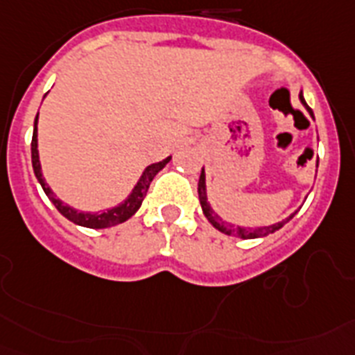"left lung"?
Segmentation results:
<instances>
[{
  "instance_id": "obj_1",
  "label": "left lung",
  "mask_w": 355,
  "mask_h": 355,
  "mask_svg": "<svg viewBox=\"0 0 355 355\" xmlns=\"http://www.w3.org/2000/svg\"><path fill=\"white\" fill-rule=\"evenodd\" d=\"M300 101L301 105H303L304 108H306V112L312 116V119H314V112H312V108L306 105V101H304V96H303V90L300 92ZM318 166V165H315ZM198 194H199V203H201V209H203V214L207 216V219L210 221V225H212L214 228H218L219 232L227 234V236H234V237H243V239H256V237H265L268 236V234H274L276 230H279L281 227L285 223H288L290 219L294 218L295 214H297V210L295 212H292L288 216V218H285L283 221H277V223L274 225H268V227H257V228H247V227H239V225H232L228 223V221H225L219 214L214 212V209L210 207L209 203V196H207V174H205V168L201 171V175H199V183H198Z\"/></svg>"
}]
</instances>
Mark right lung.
<instances>
[{
    "instance_id": "1",
    "label": "right lung",
    "mask_w": 355,
    "mask_h": 355,
    "mask_svg": "<svg viewBox=\"0 0 355 355\" xmlns=\"http://www.w3.org/2000/svg\"><path fill=\"white\" fill-rule=\"evenodd\" d=\"M40 116V114H37ZM37 116L34 119V134H32V168H34V174H36L37 181L45 190V194L49 196L54 207L60 210L63 216H65L69 221L79 225V227H87V228H108V227H116V225L127 221L128 218H132L134 214L137 212V209L141 207L143 199H145L146 192H148V187H150L154 175L163 168V166L172 159V157H166L163 161H157V163H152L143 171L141 178L137 180V183L134 184L130 194L127 196L125 201H121L119 205L112 207V209L107 210H99V212H83V210H78L70 205L63 203L58 196L54 194V190L49 187V183L43 178V171H41V161H40V150H37Z\"/></svg>"
}]
</instances>
